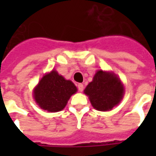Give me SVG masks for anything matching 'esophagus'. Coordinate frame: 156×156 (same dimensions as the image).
I'll return each instance as SVG.
<instances>
[{
    "instance_id": "1",
    "label": "esophagus",
    "mask_w": 156,
    "mask_h": 156,
    "mask_svg": "<svg viewBox=\"0 0 156 156\" xmlns=\"http://www.w3.org/2000/svg\"><path fill=\"white\" fill-rule=\"evenodd\" d=\"M78 89L79 92L83 91V83H78Z\"/></svg>"
}]
</instances>
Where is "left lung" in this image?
I'll use <instances>...</instances> for the list:
<instances>
[{
    "label": "left lung",
    "mask_w": 156,
    "mask_h": 156,
    "mask_svg": "<svg viewBox=\"0 0 156 156\" xmlns=\"http://www.w3.org/2000/svg\"><path fill=\"white\" fill-rule=\"evenodd\" d=\"M93 107L98 111H108L123 98L124 88L120 79L109 72L98 70L84 89Z\"/></svg>",
    "instance_id": "8db88e82"
}]
</instances>
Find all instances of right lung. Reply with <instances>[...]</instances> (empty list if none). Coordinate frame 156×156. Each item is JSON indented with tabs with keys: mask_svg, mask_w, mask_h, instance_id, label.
Instances as JSON below:
<instances>
[{
	"mask_svg": "<svg viewBox=\"0 0 156 156\" xmlns=\"http://www.w3.org/2000/svg\"><path fill=\"white\" fill-rule=\"evenodd\" d=\"M77 90L73 82L66 80L56 70H52L45 74L36 86L33 98L40 108L53 113L62 110Z\"/></svg>",
	"mask_w": 156,
	"mask_h": 156,
	"instance_id": "right-lung-1",
	"label": "right lung"
}]
</instances>
